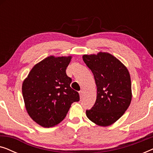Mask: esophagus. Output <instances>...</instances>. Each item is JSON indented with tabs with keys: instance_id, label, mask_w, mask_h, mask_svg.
Here are the masks:
<instances>
[{
	"instance_id": "esophagus-1",
	"label": "esophagus",
	"mask_w": 153,
	"mask_h": 153,
	"mask_svg": "<svg viewBox=\"0 0 153 153\" xmlns=\"http://www.w3.org/2000/svg\"><path fill=\"white\" fill-rule=\"evenodd\" d=\"M79 95H80V97H81V98L83 97V92L82 91H80L79 92Z\"/></svg>"
}]
</instances>
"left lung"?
<instances>
[{
    "instance_id": "left-lung-1",
    "label": "left lung",
    "mask_w": 153,
    "mask_h": 153,
    "mask_svg": "<svg viewBox=\"0 0 153 153\" xmlns=\"http://www.w3.org/2000/svg\"><path fill=\"white\" fill-rule=\"evenodd\" d=\"M83 60L93 72L97 85L95 103L86 110V116L95 124L108 126L118 120L131 103L129 73L120 60L108 53L83 55Z\"/></svg>"
}]
</instances>
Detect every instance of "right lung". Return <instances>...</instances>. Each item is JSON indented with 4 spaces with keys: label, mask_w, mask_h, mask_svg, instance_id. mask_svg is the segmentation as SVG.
Masks as SVG:
<instances>
[{
    "label": "right lung",
    "mask_w": 153,
    "mask_h": 153,
    "mask_svg": "<svg viewBox=\"0 0 153 153\" xmlns=\"http://www.w3.org/2000/svg\"><path fill=\"white\" fill-rule=\"evenodd\" d=\"M68 57L49 56L33 67L22 85L27 112L35 122L51 127L65 118L71 104L79 101L78 92L70 87L66 74Z\"/></svg>",
    "instance_id": "right-lung-1"
}]
</instances>
